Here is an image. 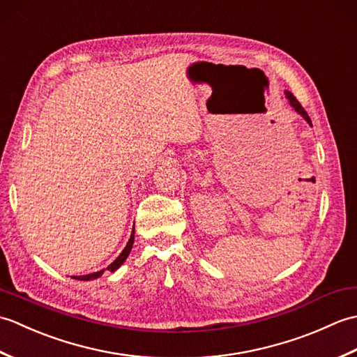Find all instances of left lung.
I'll return each mask as SVG.
<instances>
[{"label": "left lung", "instance_id": "8db88e82", "mask_svg": "<svg viewBox=\"0 0 357 357\" xmlns=\"http://www.w3.org/2000/svg\"><path fill=\"white\" fill-rule=\"evenodd\" d=\"M285 96H287V100H288V102H290V105H291V107L296 110V112H298L299 113V115L302 116V118H304L305 121H307V123L310 124V126H312V119H310V116H308V113L304 110V107H302V105H301V102L298 101V100H296V98H294V95L291 93V92H288V90H285Z\"/></svg>", "mask_w": 357, "mask_h": 357}]
</instances>
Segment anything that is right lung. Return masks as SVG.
I'll return each mask as SVG.
<instances>
[{
  "label": "right lung",
  "instance_id": "add662e5",
  "mask_svg": "<svg viewBox=\"0 0 357 357\" xmlns=\"http://www.w3.org/2000/svg\"><path fill=\"white\" fill-rule=\"evenodd\" d=\"M133 241H135V227H133V231H132V234H130V239H128V242H127V245H126V248L123 250V252H121V255L116 257L115 261H113L107 268L105 270H109V271H115V270H118L121 265L124 264V261L127 259V256L130 255V250H132V247H133ZM104 273V270H101V271H95V273H90V275H82V276H72L73 279H78V280H93V279H96V278H100L101 275Z\"/></svg>",
  "mask_w": 357,
  "mask_h": 357
}]
</instances>
